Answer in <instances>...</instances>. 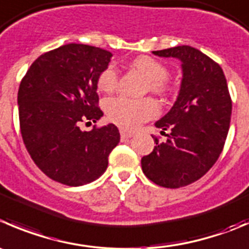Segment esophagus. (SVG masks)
Returning <instances> with one entry per match:
<instances>
[{
  "mask_svg": "<svg viewBox=\"0 0 249 249\" xmlns=\"http://www.w3.org/2000/svg\"><path fill=\"white\" fill-rule=\"evenodd\" d=\"M132 136H134V134H131V132L126 131V130H120V137H122L123 141H124V140L130 139V137Z\"/></svg>",
  "mask_w": 249,
  "mask_h": 249,
  "instance_id": "esophagus-1",
  "label": "esophagus"
}]
</instances>
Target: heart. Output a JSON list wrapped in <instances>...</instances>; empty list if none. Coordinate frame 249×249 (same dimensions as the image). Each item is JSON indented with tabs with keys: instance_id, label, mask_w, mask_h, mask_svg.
I'll list each match as a JSON object with an SVG mask.
<instances>
[{
	"instance_id": "b5f03b06",
	"label": "heart",
	"mask_w": 249,
	"mask_h": 249,
	"mask_svg": "<svg viewBox=\"0 0 249 249\" xmlns=\"http://www.w3.org/2000/svg\"><path fill=\"white\" fill-rule=\"evenodd\" d=\"M131 66L146 78L147 89L151 92L165 95L171 91V83L168 76V68L161 62L140 55L131 62ZM118 85V71L114 66H108L100 74L97 86L103 92H110ZM105 109L110 122L125 129H136L147 120L156 117L159 112L158 105L152 98H130L126 96H115L108 98Z\"/></svg>"
}]
</instances>
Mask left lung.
<instances>
[{"mask_svg":"<svg viewBox=\"0 0 249 249\" xmlns=\"http://www.w3.org/2000/svg\"><path fill=\"white\" fill-rule=\"evenodd\" d=\"M181 60L182 80L171 109L156 123L166 141L154 139L152 153L141 159L142 171L157 185L178 189L201 178L215 164L230 127L231 102L221 67L191 46L153 51Z\"/></svg>","mask_w":249,"mask_h":249,"instance_id":"obj_1","label":"left lung"}]
</instances>
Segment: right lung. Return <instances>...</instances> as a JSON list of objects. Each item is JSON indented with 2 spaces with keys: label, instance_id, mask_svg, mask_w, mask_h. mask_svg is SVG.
I'll return each instance as SVG.
<instances>
[{
  "label": "right lung",
  "instance_id": "1",
  "mask_svg": "<svg viewBox=\"0 0 249 249\" xmlns=\"http://www.w3.org/2000/svg\"><path fill=\"white\" fill-rule=\"evenodd\" d=\"M112 53L83 43H68L41 54L21 79L19 124L34 163L57 182L81 186L100 178L120 141L114 124L81 131L96 123L97 80Z\"/></svg>",
  "mask_w": 249,
  "mask_h": 249
}]
</instances>
